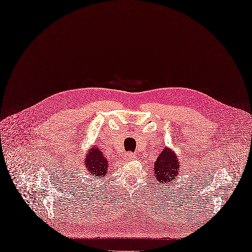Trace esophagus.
<instances>
[{
  "label": "esophagus",
  "mask_w": 252,
  "mask_h": 252,
  "mask_svg": "<svg viewBox=\"0 0 252 252\" xmlns=\"http://www.w3.org/2000/svg\"><path fill=\"white\" fill-rule=\"evenodd\" d=\"M135 158V155L131 152H127L123 155V160L125 161H130V160H133Z\"/></svg>",
  "instance_id": "esophagus-1"
}]
</instances>
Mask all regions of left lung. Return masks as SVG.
Returning a JSON list of instances; mask_svg holds the SVG:
<instances>
[{
  "instance_id": "left-lung-1",
  "label": "left lung",
  "mask_w": 252,
  "mask_h": 252,
  "mask_svg": "<svg viewBox=\"0 0 252 252\" xmlns=\"http://www.w3.org/2000/svg\"><path fill=\"white\" fill-rule=\"evenodd\" d=\"M154 176L158 180L156 186L158 184L164 186L174 181L179 175L180 162L176 154L170 148H164L158 155V159L154 163Z\"/></svg>"
}]
</instances>
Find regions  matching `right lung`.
Masks as SVG:
<instances>
[{
    "instance_id": "right-lung-1",
    "label": "right lung",
    "mask_w": 252,
    "mask_h": 252,
    "mask_svg": "<svg viewBox=\"0 0 252 252\" xmlns=\"http://www.w3.org/2000/svg\"><path fill=\"white\" fill-rule=\"evenodd\" d=\"M84 166L91 176L102 177L108 173V161L99 148H90L84 159Z\"/></svg>"
}]
</instances>
